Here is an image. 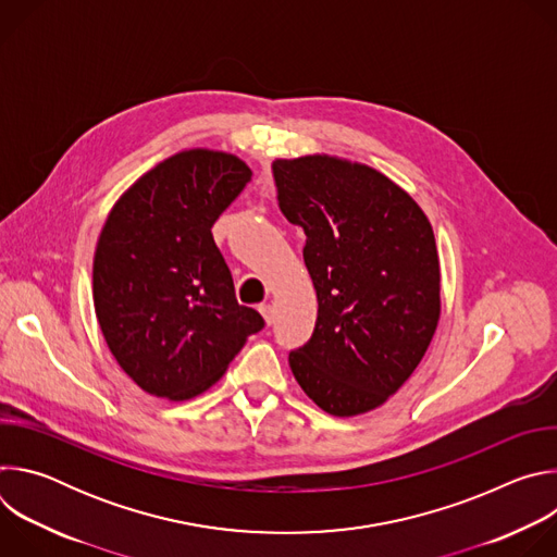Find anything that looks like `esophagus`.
<instances>
[{"instance_id": "1", "label": "esophagus", "mask_w": 557, "mask_h": 557, "mask_svg": "<svg viewBox=\"0 0 557 557\" xmlns=\"http://www.w3.org/2000/svg\"><path fill=\"white\" fill-rule=\"evenodd\" d=\"M260 312H262L264 322H267L269 326L275 322V310H273V306H271V304H262V306H260Z\"/></svg>"}]
</instances>
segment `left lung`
<instances>
[{
	"instance_id": "obj_1",
	"label": "left lung",
	"mask_w": 557,
	"mask_h": 557,
	"mask_svg": "<svg viewBox=\"0 0 557 557\" xmlns=\"http://www.w3.org/2000/svg\"><path fill=\"white\" fill-rule=\"evenodd\" d=\"M273 178L282 213L306 233L320 304L290 370L324 412H370L410 379L438 326L432 224L406 189L337 156L277 158Z\"/></svg>"
}]
</instances>
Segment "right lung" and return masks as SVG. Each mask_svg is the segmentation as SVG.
Wrapping results in <instances>:
<instances>
[{
  "label": "right lung",
  "mask_w": 557,
  "mask_h": 557,
  "mask_svg": "<svg viewBox=\"0 0 557 557\" xmlns=\"http://www.w3.org/2000/svg\"><path fill=\"white\" fill-rule=\"evenodd\" d=\"M249 181L233 153L185 149L143 174L101 228L97 320L123 372L147 394L194 399L264 329L258 310L237 304L211 235Z\"/></svg>",
  "instance_id": "obj_1"
}]
</instances>
